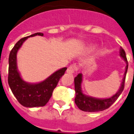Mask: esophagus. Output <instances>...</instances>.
I'll return each instance as SVG.
<instances>
[{
	"instance_id": "34e87169",
	"label": "esophagus",
	"mask_w": 134,
	"mask_h": 134,
	"mask_svg": "<svg viewBox=\"0 0 134 134\" xmlns=\"http://www.w3.org/2000/svg\"><path fill=\"white\" fill-rule=\"evenodd\" d=\"M78 69H79V67H78V65H76V64H74V65H71L67 68V72L69 73V74H73L75 71H77Z\"/></svg>"
}]
</instances>
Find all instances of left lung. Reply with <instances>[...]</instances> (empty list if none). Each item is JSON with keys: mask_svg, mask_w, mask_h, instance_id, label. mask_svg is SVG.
<instances>
[{"mask_svg": "<svg viewBox=\"0 0 134 134\" xmlns=\"http://www.w3.org/2000/svg\"><path fill=\"white\" fill-rule=\"evenodd\" d=\"M120 55L126 61L127 66H126L124 78L122 79V82L121 83L120 89L118 90V92L115 95L113 96L112 97L107 99H97L95 98L87 96L82 93L81 88H80L81 82H82V74H79L74 78L75 92H76L75 103L80 110L88 111V112H96V111H103L111 106L113 103L118 99L125 87L126 74H127V69H128V61L126 57L125 52L122 47H120Z\"/></svg>", "mask_w": 134, "mask_h": 134, "instance_id": "8db88e82", "label": "left lung"}]
</instances>
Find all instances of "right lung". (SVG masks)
I'll list each match as a JSON object with an SVG mask.
<instances>
[{"instance_id": "add662e5", "label": "right lung", "mask_w": 134, "mask_h": 134, "mask_svg": "<svg viewBox=\"0 0 134 134\" xmlns=\"http://www.w3.org/2000/svg\"><path fill=\"white\" fill-rule=\"evenodd\" d=\"M37 35L42 36L43 34L38 32L19 40L11 50L9 56V85L18 102L26 107H42L46 105L52 97L53 91L57 86L60 78L67 70V68L64 67L56 71L43 82L38 84H29L22 80L17 70L16 54L26 39Z\"/></svg>"}]
</instances>
